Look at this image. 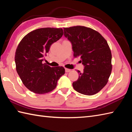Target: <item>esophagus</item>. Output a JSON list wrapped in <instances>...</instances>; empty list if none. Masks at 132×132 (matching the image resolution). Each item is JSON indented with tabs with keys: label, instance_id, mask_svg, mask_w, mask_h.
Instances as JSON below:
<instances>
[{
	"label": "esophagus",
	"instance_id": "34e87169",
	"mask_svg": "<svg viewBox=\"0 0 132 132\" xmlns=\"http://www.w3.org/2000/svg\"><path fill=\"white\" fill-rule=\"evenodd\" d=\"M71 71V70H70V69H65V72H70Z\"/></svg>",
	"mask_w": 132,
	"mask_h": 132
}]
</instances>
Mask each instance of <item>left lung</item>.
<instances>
[{
	"mask_svg": "<svg viewBox=\"0 0 132 132\" xmlns=\"http://www.w3.org/2000/svg\"><path fill=\"white\" fill-rule=\"evenodd\" d=\"M63 30L64 36L72 44L74 57H80L85 66L83 72L77 71L79 78L72 83V86L82 94H96L106 85L112 68L107 42L90 28L74 26Z\"/></svg>",
	"mask_w": 132,
	"mask_h": 132,
	"instance_id": "8db88e82",
	"label": "left lung"
}]
</instances>
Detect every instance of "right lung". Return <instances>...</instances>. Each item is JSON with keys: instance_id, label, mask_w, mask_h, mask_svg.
Returning <instances> with one entry per match:
<instances>
[{"instance_id": "add662e5", "label": "right lung", "mask_w": 132, "mask_h": 132, "mask_svg": "<svg viewBox=\"0 0 132 132\" xmlns=\"http://www.w3.org/2000/svg\"><path fill=\"white\" fill-rule=\"evenodd\" d=\"M63 34L62 28L37 29L28 33L18 45L15 56L16 71L24 86L34 93L44 94L53 91L64 74L63 67L51 68L43 63L51 45Z\"/></svg>"}]
</instances>
